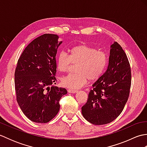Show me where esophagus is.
<instances>
[{"mask_svg": "<svg viewBox=\"0 0 147 147\" xmlns=\"http://www.w3.org/2000/svg\"><path fill=\"white\" fill-rule=\"evenodd\" d=\"M78 92L77 90H75V89H68V92L69 93H76Z\"/></svg>", "mask_w": 147, "mask_h": 147, "instance_id": "1", "label": "esophagus"}]
</instances>
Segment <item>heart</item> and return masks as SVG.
Here are the masks:
<instances>
[{
    "instance_id": "obj_1",
    "label": "heart",
    "mask_w": 147,
    "mask_h": 147,
    "mask_svg": "<svg viewBox=\"0 0 147 147\" xmlns=\"http://www.w3.org/2000/svg\"><path fill=\"white\" fill-rule=\"evenodd\" d=\"M76 73L62 78V84L70 88H78L88 80L95 81L101 77L108 64V55L94 47L82 44L74 46L65 52H60L56 57L58 70L67 73L71 65L76 64Z\"/></svg>"
}]
</instances>
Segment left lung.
I'll return each mask as SVG.
<instances>
[{"label": "left lung", "mask_w": 147, "mask_h": 147, "mask_svg": "<svg viewBox=\"0 0 147 147\" xmlns=\"http://www.w3.org/2000/svg\"><path fill=\"white\" fill-rule=\"evenodd\" d=\"M131 71L125 52L117 42L111 45L105 73L93 84L82 107L86 120L95 125L111 123L123 111L129 98Z\"/></svg>", "instance_id": "8db88e82"}]
</instances>
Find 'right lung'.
<instances>
[{"mask_svg":"<svg viewBox=\"0 0 147 147\" xmlns=\"http://www.w3.org/2000/svg\"><path fill=\"white\" fill-rule=\"evenodd\" d=\"M59 36L43 34L24 49L14 73L16 100L24 114L33 122L47 123L57 114L59 100L67 93L56 84L55 56Z\"/></svg>","mask_w":147,"mask_h":147,"instance_id":"add662e5","label":"right lung"}]
</instances>
